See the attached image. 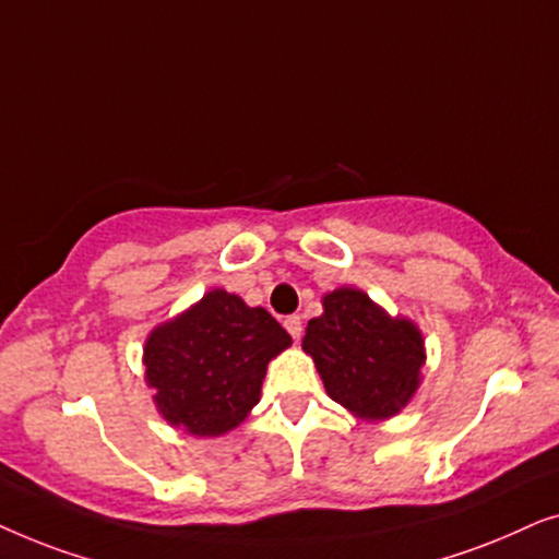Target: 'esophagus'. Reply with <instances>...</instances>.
Segmentation results:
<instances>
[{
    "mask_svg": "<svg viewBox=\"0 0 559 559\" xmlns=\"http://www.w3.org/2000/svg\"><path fill=\"white\" fill-rule=\"evenodd\" d=\"M285 328H287V333L297 341L302 335V318L300 316H287L285 318Z\"/></svg>",
    "mask_w": 559,
    "mask_h": 559,
    "instance_id": "esophagus-1",
    "label": "esophagus"
}]
</instances>
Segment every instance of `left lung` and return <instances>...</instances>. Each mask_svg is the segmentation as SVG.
<instances>
[{"instance_id":"obj_1","label":"left lung","mask_w":559,"mask_h":559,"mask_svg":"<svg viewBox=\"0 0 559 559\" xmlns=\"http://www.w3.org/2000/svg\"><path fill=\"white\" fill-rule=\"evenodd\" d=\"M325 392L364 419L394 417L415 396L425 366V341L407 318H392L354 287L323 297L302 338Z\"/></svg>"}]
</instances>
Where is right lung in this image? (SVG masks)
<instances>
[{
	"label": "right lung",
	"instance_id": "1",
	"mask_svg": "<svg viewBox=\"0 0 559 559\" xmlns=\"http://www.w3.org/2000/svg\"><path fill=\"white\" fill-rule=\"evenodd\" d=\"M293 338L264 308L211 289L144 343V379L157 412L198 438L241 425L259 402L266 364Z\"/></svg>",
	"mask_w": 559,
	"mask_h": 559
}]
</instances>
